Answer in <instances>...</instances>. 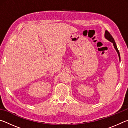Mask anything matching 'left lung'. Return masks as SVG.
<instances>
[{
  "label": "left lung",
  "instance_id": "8db88e82",
  "mask_svg": "<svg viewBox=\"0 0 128 128\" xmlns=\"http://www.w3.org/2000/svg\"><path fill=\"white\" fill-rule=\"evenodd\" d=\"M104 36H105V38L106 39H107V40H110V42H111L113 43V44L114 46V48L116 49V50L117 51V52H118V57H119V59H120V52H119L118 51V47H117V46H116V44L115 42H114V38L112 37V36L111 35V34H110L109 32H108L107 30H106L105 32V34H104Z\"/></svg>",
  "mask_w": 128,
  "mask_h": 128
}]
</instances>
